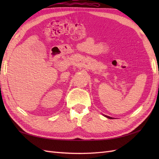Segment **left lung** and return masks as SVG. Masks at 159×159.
<instances>
[{
    "instance_id": "left-lung-1",
    "label": "left lung",
    "mask_w": 159,
    "mask_h": 159,
    "mask_svg": "<svg viewBox=\"0 0 159 159\" xmlns=\"http://www.w3.org/2000/svg\"><path fill=\"white\" fill-rule=\"evenodd\" d=\"M103 116H104V117H107V118H109V119H114L113 117H110V116H106V115H103Z\"/></svg>"
}]
</instances>
